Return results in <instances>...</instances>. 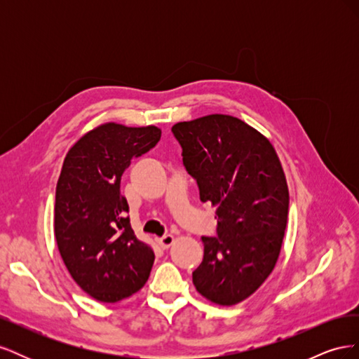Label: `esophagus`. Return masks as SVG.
<instances>
[{"label": "esophagus", "mask_w": 359, "mask_h": 359, "mask_svg": "<svg viewBox=\"0 0 359 359\" xmlns=\"http://www.w3.org/2000/svg\"><path fill=\"white\" fill-rule=\"evenodd\" d=\"M157 243H158V245H160L163 250H168L173 243H175V238H173L172 235H165V236L158 238Z\"/></svg>", "instance_id": "obj_1"}]
</instances>
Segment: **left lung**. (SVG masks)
Wrapping results in <instances>:
<instances>
[{
  "instance_id": "obj_1",
  "label": "left lung",
  "mask_w": 359,
  "mask_h": 359,
  "mask_svg": "<svg viewBox=\"0 0 359 359\" xmlns=\"http://www.w3.org/2000/svg\"><path fill=\"white\" fill-rule=\"evenodd\" d=\"M172 133L201 201L217 206V235L202 236L193 285L211 302L233 306L259 289L278 259L289 211L283 168L269 140L231 115L178 123Z\"/></svg>"
}]
</instances>
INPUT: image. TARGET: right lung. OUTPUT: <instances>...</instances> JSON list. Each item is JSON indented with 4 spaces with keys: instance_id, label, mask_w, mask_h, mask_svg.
Returning <instances> with one entry per match:
<instances>
[{
    "instance_id": "add662e5",
    "label": "right lung",
    "mask_w": 359,
    "mask_h": 359,
    "mask_svg": "<svg viewBox=\"0 0 359 359\" xmlns=\"http://www.w3.org/2000/svg\"><path fill=\"white\" fill-rule=\"evenodd\" d=\"M156 126L107 123L82 136L62 163L55 193V240L70 276L102 302L133 295L149 277L154 252L139 241L119 190L133 157L154 148Z\"/></svg>"
}]
</instances>
